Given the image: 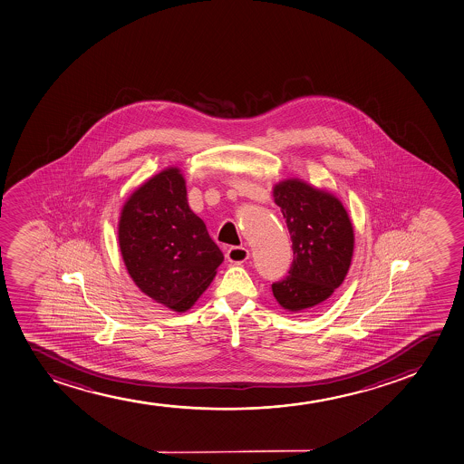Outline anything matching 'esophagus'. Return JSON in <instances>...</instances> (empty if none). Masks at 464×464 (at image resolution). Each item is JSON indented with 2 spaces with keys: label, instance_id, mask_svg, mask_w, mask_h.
I'll list each match as a JSON object with an SVG mask.
<instances>
[{
  "label": "esophagus",
  "instance_id": "esophagus-1",
  "mask_svg": "<svg viewBox=\"0 0 464 464\" xmlns=\"http://www.w3.org/2000/svg\"><path fill=\"white\" fill-rule=\"evenodd\" d=\"M225 256L233 264H242L250 257V251L246 250V246H229Z\"/></svg>",
  "mask_w": 464,
  "mask_h": 464
}]
</instances>
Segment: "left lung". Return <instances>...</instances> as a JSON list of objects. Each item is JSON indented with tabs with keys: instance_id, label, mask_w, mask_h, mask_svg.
I'll return each instance as SVG.
<instances>
[{
	"instance_id": "left-lung-1",
	"label": "left lung",
	"mask_w": 464,
	"mask_h": 464,
	"mask_svg": "<svg viewBox=\"0 0 464 464\" xmlns=\"http://www.w3.org/2000/svg\"><path fill=\"white\" fill-rule=\"evenodd\" d=\"M275 203L289 228L294 261L289 275L272 284L289 312H304L327 300L343 283L354 250V231L338 198L304 181L275 186Z\"/></svg>"
}]
</instances>
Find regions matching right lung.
<instances>
[{
    "instance_id": "1",
    "label": "right lung",
    "mask_w": 464,
    "mask_h": 464,
    "mask_svg": "<svg viewBox=\"0 0 464 464\" xmlns=\"http://www.w3.org/2000/svg\"><path fill=\"white\" fill-rule=\"evenodd\" d=\"M120 246L129 275L157 303L183 312L207 290L224 261L192 213L180 170L146 181L122 208Z\"/></svg>"
}]
</instances>
